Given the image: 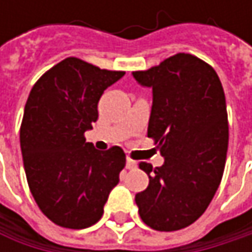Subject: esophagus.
<instances>
[{"mask_svg": "<svg viewBox=\"0 0 252 252\" xmlns=\"http://www.w3.org/2000/svg\"><path fill=\"white\" fill-rule=\"evenodd\" d=\"M137 168V162L132 160L131 158H126V169H134Z\"/></svg>", "mask_w": 252, "mask_h": 252, "instance_id": "34e87169", "label": "esophagus"}]
</instances>
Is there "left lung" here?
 Wrapping results in <instances>:
<instances>
[{
	"label": "left lung",
	"instance_id": "left-lung-1",
	"mask_svg": "<svg viewBox=\"0 0 252 252\" xmlns=\"http://www.w3.org/2000/svg\"><path fill=\"white\" fill-rule=\"evenodd\" d=\"M134 78L153 89L147 135L165 158L135 194L141 220L171 232L194 223L213 200L225 171L229 141L226 100L215 68L191 54H176Z\"/></svg>",
	"mask_w": 252,
	"mask_h": 252
}]
</instances>
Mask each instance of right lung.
<instances>
[{"instance_id": "right-lung-1", "label": "right lung", "mask_w": 252, "mask_h": 252, "mask_svg": "<svg viewBox=\"0 0 252 252\" xmlns=\"http://www.w3.org/2000/svg\"><path fill=\"white\" fill-rule=\"evenodd\" d=\"M124 74L70 57L30 90L20 126L26 178L40 212L58 226L84 229L99 222L120 182L124 150L99 152L84 132L97 120L103 92Z\"/></svg>"}]
</instances>
